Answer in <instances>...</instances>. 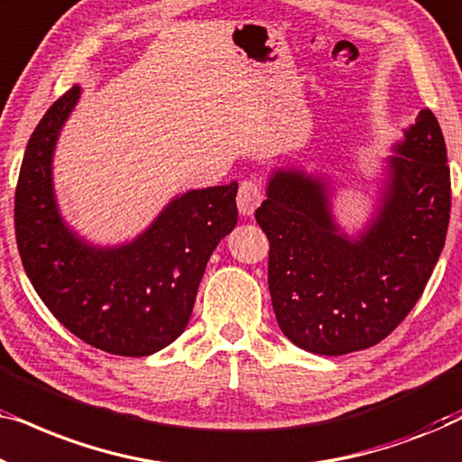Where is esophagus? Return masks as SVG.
<instances>
[{
  "mask_svg": "<svg viewBox=\"0 0 462 462\" xmlns=\"http://www.w3.org/2000/svg\"><path fill=\"white\" fill-rule=\"evenodd\" d=\"M261 201H263V191H261V187L256 185V182L244 180L242 185H239V191H237L239 214H244V217H250V214H254L256 208L261 206Z\"/></svg>",
  "mask_w": 462,
  "mask_h": 462,
  "instance_id": "1",
  "label": "esophagus"
}]
</instances>
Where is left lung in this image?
<instances>
[{"instance_id": "obj_1", "label": "left lung", "mask_w": 462, "mask_h": 462, "mask_svg": "<svg viewBox=\"0 0 462 462\" xmlns=\"http://www.w3.org/2000/svg\"><path fill=\"white\" fill-rule=\"evenodd\" d=\"M389 157L381 208L357 239L338 231L319 176L271 174L256 223L269 237V292L300 349L345 356L387 338L420 299L450 223V168L438 119L422 109Z\"/></svg>"}]
</instances>
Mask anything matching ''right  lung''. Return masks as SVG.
<instances>
[{
  "mask_svg": "<svg viewBox=\"0 0 462 462\" xmlns=\"http://www.w3.org/2000/svg\"><path fill=\"white\" fill-rule=\"evenodd\" d=\"M79 94H62L29 138L14 195L18 252L69 332L113 356L144 357L187 328L208 258L237 225V182L179 195L130 244L90 245L65 225L52 187L56 138Z\"/></svg>",
  "mask_w": 462,
  "mask_h": 462,
  "instance_id": "add662e5",
  "label": "right lung"
}]
</instances>
